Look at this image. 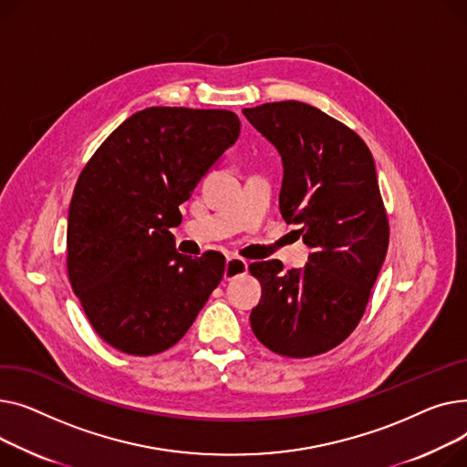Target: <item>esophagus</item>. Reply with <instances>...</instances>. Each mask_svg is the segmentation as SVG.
Listing matches in <instances>:
<instances>
[{
    "label": "esophagus",
    "mask_w": 467,
    "mask_h": 467,
    "mask_svg": "<svg viewBox=\"0 0 467 467\" xmlns=\"http://www.w3.org/2000/svg\"><path fill=\"white\" fill-rule=\"evenodd\" d=\"M249 271V264H246V260L243 258H237V256H230L226 260V269H224V279L226 281H232L239 275H244V273Z\"/></svg>",
    "instance_id": "34e87169"
}]
</instances>
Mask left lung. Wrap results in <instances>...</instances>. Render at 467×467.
Instances as JSON below:
<instances>
[{
  "label": "left lung",
  "instance_id": "1",
  "mask_svg": "<svg viewBox=\"0 0 467 467\" xmlns=\"http://www.w3.org/2000/svg\"><path fill=\"white\" fill-rule=\"evenodd\" d=\"M243 115L279 150V209L311 249L299 269L249 265L262 285L251 326L269 350L309 358L352 334L385 262L390 230L375 161L358 133L313 105L275 101Z\"/></svg>",
  "mask_w": 467,
  "mask_h": 467
}]
</instances>
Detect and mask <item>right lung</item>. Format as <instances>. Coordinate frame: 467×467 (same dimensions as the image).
<instances>
[{"label":"right lung","instance_id":"1","mask_svg":"<svg viewBox=\"0 0 467 467\" xmlns=\"http://www.w3.org/2000/svg\"><path fill=\"white\" fill-rule=\"evenodd\" d=\"M239 126L223 109L149 107L80 171L67 214V275L96 334L120 352L173 347L223 281L224 256L179 254L170 228Z\"/></svg>","mask_w":467,"mask_h":467}]
</instances>
